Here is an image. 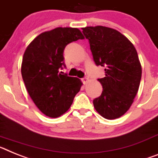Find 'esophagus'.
Instances as JSON below:
<instances>
[{
    "label": "esophagus",
    "mask_w": 158,
    "mask_h": 158,
    "mask_svg": "<svg viewBox=\"0 0 158 158\" xmlns=\"http://www.w3.org/2000/svg\"><path fill=\"white\" fill-rule=\"evenodd\" d=\"M82 82H83V84H87V83L89 82V79L87 77L83 78V79H82Z\"/></svg>",
    "instance_id": "1"
}]
</instances>
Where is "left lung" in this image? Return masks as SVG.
Returning <instances> with one entry per match:
<instances>
[{"mask_svg": "<svg viewBox=\"0 0 158 158\" xmlns=\"http://www.w3.org/2000/svg\"><path fill=\"white\" fill-rule=\"evenodd\" d=\"M82 29L95 64L106 67L105 77L98 79L103 90L93 100L94 109L104 118H118L128 111L139 88L142 65L136 48L114 28L98 25Z\"/></svg>", "mask_w": 158, "mask_h": 158, "instance_id": "1", "label": "left lung"}]
</instances>
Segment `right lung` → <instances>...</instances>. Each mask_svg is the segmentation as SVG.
<instances>
[{
	"label": "right lung",
	"mask_w": 158,
	"mask_h": 158,
	"mask_svg": "<svg viewBox=\"0 0 158 158\" xmlns=\"http://www.w3.org/2000/svg\"><path fill=\"white\" fill-rule=\"evenodd\" d=\"M84 36L76 28H59L37 35L23 56L21 75L28 94L44 114L58 118L68 111L82 82L59 72L66 45Z\"/></svg>",
	"instance_id": "right-lung-1"
}]
</instances>
